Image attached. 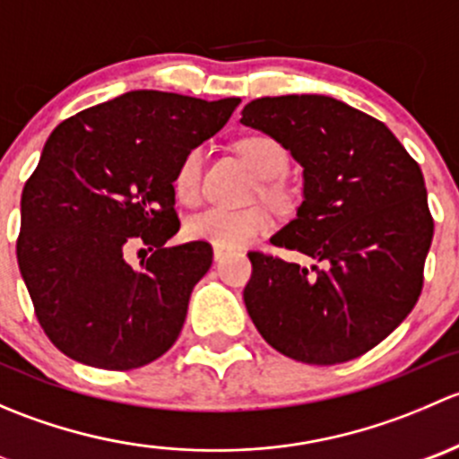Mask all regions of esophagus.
Masks as SVG:
<instances>
[{"label":"esophagus","mask_w":459,"mask_h":459,"mask_svg":"<svg viewBox=\"0 0 459 459\" xmlns=\"http://www.w3.org/2000/svg\"><path fill=\"white\" fill-rule=\"evenodd\" d=\"M226 255V248H221V247H212V257H215V262L217 259H221Z\"/></svg>","instance_id":"esophagus-1"}]
</instances>
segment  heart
<instances>
[{
    "instance_id": "b5f03b06",
    "label": "heart",
    "mask_w": 459,
    "mask_h": 459,
    "mask_svg": "<svg viewBox=\"0 0 459 459\" xmlns=\"http://www.w3.org/2000/svg\"><path fill=\"white\" fill-rule=\"evenodd\" d=\"M238 151L247 160V164L255 170L257 178L266 179L262 188L264 197L275 206H289L293 197H290L289 188L280 182V178H284L286 170H289V151L275 137L262 135V133L242 137L238 142ZM204 155H206L204 146H193L179 160L173 178L175 195L179 202L195 204L200 200ZM271 215L262 206L242 208V211L208 206L188 217L186 235L193 239H200V242H211L212 247L235 248L255 242L259 235L271 230Z\"/></svg>"
}]
</instances>
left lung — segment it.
<instances>
[{
  "mask_svg": "<svg viewBox=\"0 0 459 459\" xmlns=\"http://www.w3.org/2000/svg\"><path fill=\"white\" fill-rule=\"evenodd\" d=\"M242 124L304 166L298 217L271 242L319 264L248 253V316L290 359L328 367L359 358L422 293L433 215L420 164L379 119L326 95L262 97L244 106Z\"/></svg>",
  "mask_w": 459,
  "mask_h": 459,
  "instance_id": "8db88e82",
  "label": "left lung"
}]
</instances>
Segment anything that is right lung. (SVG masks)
Masks as SVG:
<instances>
[{
	"label": "right lung",
	"instance_id": "obj_1",
	"mask_svg": "<svg viewBox=\"0 0 459 459\" xmlns=\"http://www.w3.org/2000/svg\"><path fill=\"white\" fill-rule=\"evenodd\" d=\"M238 106V97L131 91L50 133L22 193L17 264L37 322L64 355L131 371L175 344L212 264L208 242L166 247L179 230L175 169ZM135 246L152 251L140 267L126 262Z\"/></svg>",
	"mask_w": 459,
	"mask_h": 459
}]
</instances>
